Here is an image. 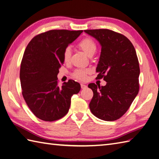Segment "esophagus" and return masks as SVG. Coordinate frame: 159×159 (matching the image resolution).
Returning a JSON list of instances; mask_svg holds the SVG:
<instances>
[{
	"label": "esophagus",
	"instance_id": "1",
	"mask_svg": "<svg viewBox=\"0 0 159 159\" xmlns=\"http://www.w3.org/2000/svg\"><path fill=\"white\" fill-rule=\"evenodd\" d=\"M87 87V86L86 85H85V84H83V83L80 84V87H81V89H85Z\"/></svg>",
	"mask_w": 159,
	"mask_h": 159
}]
</instances>
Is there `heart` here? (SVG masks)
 <instances>
[{
  "instance_id": "heart-1",
  "label": "heart",
  "mask_w": 159,
  "mask_h": 159,
  "mask_svg": "<svg viewBox=\"0 0 159 159\" xmlns=\"http://www.w3.org/2000/svg\"><path fill=\"white\" fill-rule=\"evenodd\" d=\"M78 47L89 57H92L97 50L96 43L89 38H86L81 40L78 43ZM71 56H72V50H71L70 47H66L64 49L63 53L64 62L69 63L71 59ZM92 71L89 69H77L73 72L72 76L74 78L79 80H85L87 79V75L89 74Z\"/></svg>"
}]
</instances>
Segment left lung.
Returning a JSON list of instances; mask_svg holds the SVG:
<instances>
[{"label": "left lung", "mask_w": 159, "mask_h": 159, "mask_svg": "<svg viewBox=\"0 0 159 159\" xmlns=\"http://www.w3.org/2000/svg\"><path fill=\"white\" fill-rule=\"evenodd\" d=\"M84 31L102 46L96 67L97 79L107 82L105 86L88 85L93 92L90 110L100 120H118L129 109L139 92L140 69L135 49L126 36L111 30Z\"/></svg>", "instance_id": "left-lung-1"}]
</instances>
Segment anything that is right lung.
<instances>
[{"mask_svg":"<svg viewBox=\"0 0 159 159\" xmlns=\"http://www.w3.org/2000/svg\"><path fill=\"white\" fill-rule=\"evenodd\" d=\"M80 31L50 30L35 36L26 46L20 65V79L24 99L39 119L53 121L67 113L71 98L80 92L73 80L58 85L57 74L63 64V50Z\"/></svg>","mask_w":159,"mask_h":159,"instance_id":"add662e5","label":"right lung"}]
</instances>
